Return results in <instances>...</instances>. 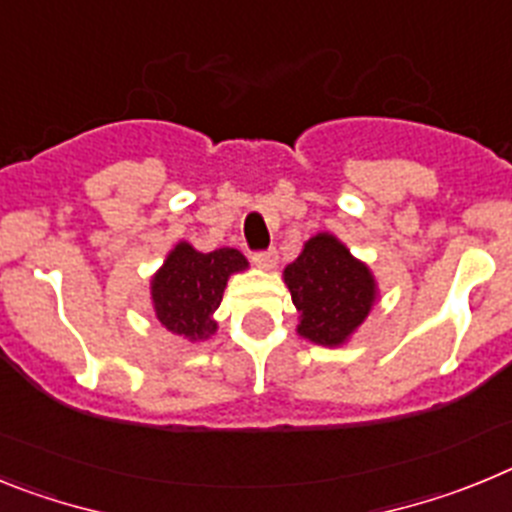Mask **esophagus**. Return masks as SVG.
<instances>
[{"mask_svg": "<svg viewBox=\"0 0 512 512\" xmlns=\"http://www.w3.org/2000/svg\"><path fill=\"white\" fill-rule=\"evenodd\" d=\"M253 264L261 266V269H274L277 266V251L274 248H266V251H253Z\"/></svg>", "mask_w": 512, "mask_h": 512, "instance_id": "esophagus-1", "label": "esophagus"}]
</instances>
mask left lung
<instances>
[{
	"mask_svg": "<svg viewBox=\"0 0 512 512\" xmlns=\"http://www.w3.org/2000/svg\"><path fill=\"white\" fill-rule=\"evenodd\" d=\"M284 282L300 310V333L323 346L346 341L372 310L374 279L333 235L320 233L284 269Z\"/></svg>",
	"mask_w": 512,
	"mask_h": 512,
	"instance_id": "1",
	"label": "left lung"
}]
</instances>
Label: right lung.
I'll return each mask as SVG.
<instances>
[{"label":"right lung","instance_id":"right-lung-1","mask_svg":"<svg viewBox=\"0 0 512 512\" xmlns=\"http://www.w3.org/2000/svg\"><path fill=\"white\" fill-rule=\"evenodd\" d=\"M246 266V256L235 248L200 253L189 243H179L153 277L156 318L166 330L192 341L212 336L217 328L212 312L223 302L228 277Z\"/></svg>","mask_w":512,"mask_h":512}]
</instances>
